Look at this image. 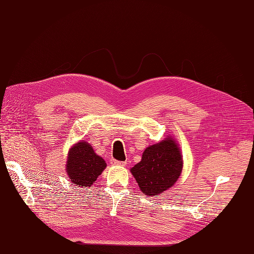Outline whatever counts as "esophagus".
I'll return each instance as SVG.
<instances>
[{
    "instance_id": "34e87169",
    "label": "esophagus",
    "mask_w": 254,
    "mask_h": 254,
    "mask_svg": "<svg viewBox=\"0 0 254 254\" xmlns=\"http://www.w3.org/2000/svg\"><path fill=\"white\" fill-rule=\"evenodd\" d=\"M111 164L115 166H125L127 163L126 162H122V161H117V160H111Z\"/></svg>"
}]
</instances>
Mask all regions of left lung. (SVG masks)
<instances>
[{"label":"left lung","mask_w":254,"mask_h":254,"mask_svg":"<svg viewBox=\"0 0 254 254\" xmlns=\"http://www.w3.org/2000/svg\"><path fill=\"white\" fill-rule=\"evenodd\" d=\"M183 168L180 146L172 135L146 147L142 159L130 173L146 196L162 194L174 187Z\"/></svg>","instance_id":"8db88e82"}]
</instances>
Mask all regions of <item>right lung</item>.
Instances as JSON below:
<instances>
[{"label": "right lung", "mask_w": 254, "mask_h": 254, "mask_svg": "<svg viewBox=\"0 0 254 254\" xmlns=\"http://www.w3.org/2000/svg\"><path fill=\"white\" fill-rule=\"evenodd\" d=\"M106 166V161L87 141L81 140L68 149L65 171L74 186L91 188Z\"/></svg>", "instance_id": "1"}]
</instances>
